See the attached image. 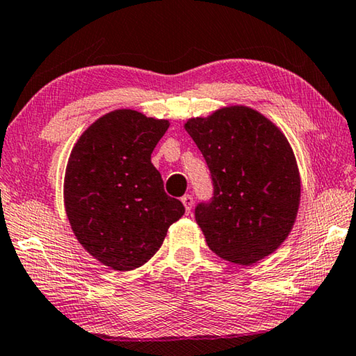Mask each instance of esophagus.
Here are the masks:
<instances>
[{"label": "esophagus", "instance_id": "obj_1", "mask_svg": "<svg viewBox=\"0 0 356 356\" xmlns=\"http://www.w3.org/2000/svg\"><path fill=\"white\" fill-rule=\"evenodd\" d=\"M181 202H183V205H184V209H186V213H191V209H192V205H194V199H192V195H183L181 197Z\"/></svg>", "mask_w": 356, "mask_h": 356}]
</instances>
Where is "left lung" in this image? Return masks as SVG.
Returning <instances> with one entry per match:
<instances>
[{"label": "left lung", "mask_w": 356, "mask_h": 356, "mask_svg": "<svg viewBox=\"0 0 356 356\" xmlns=\"http://www.w3.org/2000/svg\"><path fill=\"white\" fill-rule=\"evenodd\" d=\"M184 129L211 172L214 197L195 208L208 248L230 264L254 265L292 232L301 178L284 132L259 110L227 106L195 116Z\"/></svg>", "instance_id": "left-lung-1"}]
</instances>
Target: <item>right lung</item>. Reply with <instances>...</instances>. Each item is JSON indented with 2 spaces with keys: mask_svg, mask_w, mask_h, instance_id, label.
Wrapping results in <instances>:
<instances>
[{
  "mask_svg": "<svg viewBox=\"0 0 356 356\" xmlns=\"http://www.w3.org/2000/svg\"><path fill=\"white\" fill-rule=\"evenodd\" d=\"M132 108L112 110L75 142L64 172V209L75 238L97 261L132 271L153 257L183 216L151 153L168 129Z\"/></svg>",
  "mask_w": 356,
  "mask_h": 356,
  "instance_id": "obj_1",
  "label": "right lung"
}]
</instances>
